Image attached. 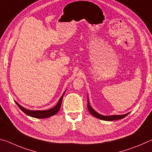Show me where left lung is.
Wrapping results in <instances>:
<instances>
[{
  "label": "left lung",
  "instance_id": "obj_1",
  "mask_svg": "<svg viewBox=\"0 0 152 152\" xmlns=\"http://www.w3.org/2000/svg\"><path fill=\"white\" fill-rule=\"evenodd\" d=\"M87 108H88V110L91 114L92 115H94L95 118L98 119H102V120H105V121H114V120H119V119H123L125 117H126L129 113H127L126 114H124V115H110V116H105L102 115L101 114L98 113L96 112L94 109H93L91 106L89 105V100H87Z\"/></svg>",
  "mask_w": 152,
  "mask_h": 152
}]
</instances>
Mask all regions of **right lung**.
Wrapping results in <instances>:
<instances>
[{"label":"right lung","mask_w":152,"mask_h":152,"mask_svg":"<svg viewBox=\"0 0 152 152\" xmlns=\"http://www.w3.org/2000/svg\"><path fill=\"white\" fill-rule=\"evenodd\" d=\"M65 92H64V94H65ZM64 94L60 98V99H59V101H58V102L57 103V104L53 108L50 109V110H48L31 111V110H26V109H25L24 107H23L22 106L18 104V103L17 102H16V103H17V105L18 106V107H19L20 110H22L25 114H26L27 115L33 117V118H39V119L47 118H49V117L52 116V115H55V114H57L58 113V111H59L61 105V103H62L63 97L64 95Z\"/></svg>","instance_id":"right-lung-1"}]
</instances>
